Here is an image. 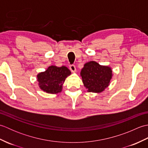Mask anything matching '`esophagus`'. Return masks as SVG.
Segmentation results:
<instances>
[{
	"label": "esophagus",
	"instance_id": "1",
	"mask_svg": "<svg viewBox=\"0 0 148 148\" xmlns=\"http://www.w3.org/2000/svg\"><path fill=\"white\" fill-rule=\"evenodd\" d=\"M69 69H70V70L72 71V72H75L76 71V66H75L74 65L72 64V65H69Z\"/></svg>",
	"mask_w": 148,
	"mask_h": 148
}]
</instances>
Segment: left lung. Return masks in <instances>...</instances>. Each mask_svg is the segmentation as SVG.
<instances>
[{
  "instance_id": "1",
  "label": "left lung",
  "mask_w": 148,
  "mask_h": 148,
  "mask_svg": "<svg viewBox=\"0 0 148 148\" xmlns=\"http://www.w3.org/2000/svg\"><path fill=\"white\" fill-rule=\"evenodd\" d=\"M84 86L90 92L100 93L109 84L112 78L111 69L91 61L84 64L81 71Z\"/></svg>"
}]
</instances>
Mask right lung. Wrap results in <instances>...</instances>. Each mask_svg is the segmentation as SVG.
I'll list each match as a JSON object with an SVG mask.
<instances>
[{
  "instance_id": "obj_1",
  "label": "right lung",
  "mask_w": 148,
  "mask_h": 148,
  "mask_svg": "<svg viewBox=\"0 0 148 148\" xmlns=\"http://www.w3.org/2000/svg\"><path fill=\"white\" fill-rule=\"evenodd\" d=\"M71 74L70 70L65 66L58 67L52 65L37 77L40 89L46 93L56 94L61 92L65 78Z\"/></svg>"
}]
</instances>
